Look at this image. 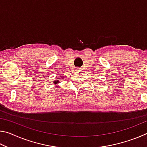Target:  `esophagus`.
<instances>
[{"label": "esophagus", "mask_w": 147, "mask_h": 147, "mask_svg": "<svg viewBox=\"0 0 147 147\" xmlns=\"http://www.w3.org/2000/svg\"><path fill=\"white\" fill-rule=\"evenodd\" d=\"M76 71H80V69L79 68H76Z\"/></svg>", "instance_id": "obj_1"}]
</instances>
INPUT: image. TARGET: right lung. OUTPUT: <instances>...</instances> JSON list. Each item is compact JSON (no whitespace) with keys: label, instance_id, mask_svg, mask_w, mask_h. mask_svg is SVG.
<instances>
[{"label":"right lung","instance_id":"1","mask_svg":"<svg viewBox=\"0 0 147 147\" xmlns=\"http://www.w3.org/2000/svg\"><path fill=\"white\" fill-rule=\"evenodd\" d=\"M62 78V79L63 78V77H60V78L59 79H58V80H54V85H58V84L59 83V81L60 80H61V78ZM56 87H58V86H56Z\"/></svg>","mask_w":147,"mask_h":147}]
</instances>
